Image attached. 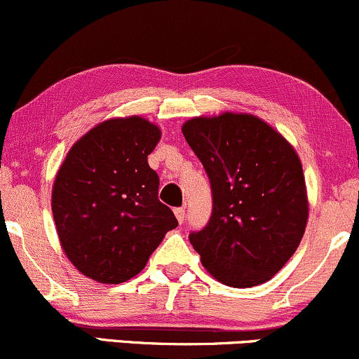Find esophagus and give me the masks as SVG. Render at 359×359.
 Segmentation results:
<instances>
[{
  "mask_svg": "<svg viewBox=\"0 0 359 359\" xmlns=\"http://www.w3.org/2000/svg\"><path fill=\"white\" fill-rule=\"evenodd\" d=\"M174 214H175L177 221H179L180 224H182L184 219H185V208H175L174 209Z\"/></svg>",
  "mask_w": 359,
  "mask_h": 359,
  "instance_id": "obj_1",
  "label": "esophagus"
}]
</instances>
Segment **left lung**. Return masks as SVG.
Wrapping results in <instances>:
<instances>
[{
    "label": "left lung",
    "instance_id": "8db88e82",
    "mask_svg": "<svg viewBox=\"0 0 359 359\" xmlns=\"http://www.w3.org/2000/svg\"><path fill=\"white\" fill-rule=\"evenodd\" d=\"M182 133L212 191L209 222L189 234L204 269L234 288L269 282L306 231L309 203L297 151L246 113L192 118Z\"/></svg>",
    "mask_w": 359,
    "mask_h": 359
}]
</instances>
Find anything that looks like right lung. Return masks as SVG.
<instances>
[{
    "label": "right lung",
    "instance_id": "add662e5",
    "mask_svg": "<svg viewBox=\"0 0 359 359\" xmlns=\"http://www.w3.org/2000/svg\"><path fill=\"white\" fill-rule=\"evenodd\" d=\"M160 137L145 118H113L77 140L62 162L53 221L62 250L86 277L126 282L179 224L158 201V175L148 165Z\"/></svg>",
    "mask_w": 359,
    "mask_h": 359
}]
</instances>
